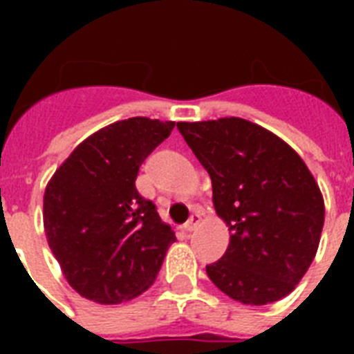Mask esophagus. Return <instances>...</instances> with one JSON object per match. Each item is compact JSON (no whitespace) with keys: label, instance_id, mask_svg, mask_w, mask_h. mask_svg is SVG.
I'll use <instances>...</instances> for the list:
<instances>
[{"label":"esophagus","instance_id":"34e87169","mask_svg":"<svg viewBox=\"0 0 354 354\" xmlns=\"http://www.w3.org/2000/svg\"><path fill=\"white\" fill-rule=\"evenodd\" d=\"M200 221H202V216H200L198 213H193V215L189 216V221L183 224V230H185V232H193L194 227L200 224Z\"/></svg>","mask_w":354,"mask_h":354}]
</instances>
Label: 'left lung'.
<instances>
[{"label": "left lung", "mask_w": 354, "mask_h": 354, "mask_svg": "<svg viewBox=\"0 0 354 354\" xmlns=\"http://www.w3.org/2000/svg\"><path fill=\"white\" fill-rule=\"evenodd\" d=\"M213 183L230 246L209 279L244 305L288 296L318 252L324 196L305 161L266 128L241 118L178 122Z\"/></svg>", "instance_id": "left-lung-1"}]
</instances>
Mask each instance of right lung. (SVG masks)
<instances>
[{
	"label": "right lung",
	"mask_w": 354,
	"mask_h": 354,
	"mask_svg": "<svg viewBox=\"0 0 354 354\" xmlns=\"http://www.w3.org/2000/svg\"><path fill=\"white\" fill-rule=\"evenodd\" d=\"M174 121L130 118L91 133L58 167L44 194V227L64 277L101 305L138 297L176 241L136 189L139 167Z\"/></svg>",
	"instance_id": "1"
}]
</instances>
